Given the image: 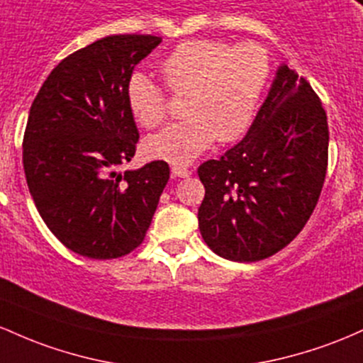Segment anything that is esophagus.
Instances as JSON below:
<instances>
[{
  "instance_id": "obj_1",
  "label": "esophagus",
  "mask_w": 363,
  "mask_h": 363,
  "mask_svg": "<svg viewBox=\"0 0 363 363\" xmlns=\"http://www.w3.org/2000/svg\"><path fill=\"white\" fill-rule=\"evenodd\" d=\"M171 173L174 174V177H178V178H189L190 174V169H186L185 166H180V164H174V166H171Z\"/></svg>"
}]
</instances>
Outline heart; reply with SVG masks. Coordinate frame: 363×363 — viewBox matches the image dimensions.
<instances>
[{
  "label": "heart",
  "mask_w": 363,
  "mask_h": 363,
  "mask_svg": "<svg viewBox=\"0 0 363 363\" xmlns=\"http://www.w3.org/2000/svg\"><path fill=\"white\" fill-rule=\"evenodd\" d=\"M160 68L171 92L186 94L185 115L190 118L150 135L145 152L177 164L194 161L216 138L231 142L245 135L271 77L267 52L257 44L231 46L209 39L180 43ZM127 101L144 127L164 121V92L144 73L130 77Z\"/></svg>",
  "instance_id": "heart-1"
}]
</instances>
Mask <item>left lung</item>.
<instances>
[{
    "instance_id": "left-lung-1",
    "label": "left lung",
    "mask_w": 363,
    "mask_h": 363,
    "mask_svg": "<svg viewBox=\"0 0 363 363\" xmlns=\"http://www.w3.org/2000/svg\"><path fill=\"white\" fill-rule=\"evenodd\" d=\"M328 116L311 84L281 65L242 142L199 166L203 242L257 262L284 248L315 209L328 169Z\"/></svg>"
}]
</instances>
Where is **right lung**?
<instances>
[{
    "mask_svg": "<svg viewBox=\"0 0 363 363\" xmlns=\"http://www.w3.org/2000/svg\"><path fill=\"white\" fill-rule=\"evenodd\" d=\"M156 35H108L61 60L44 80L23 133L27 185L51 233L75 254L106 260L144 242L169 166L120 173L138 130L127 101L133 68Z\"/></svg>",
    "mask_w": 363,
    "mask_h": 363,
    "instance_id": "1",
    "label": "right lung"
}]
</instances>
